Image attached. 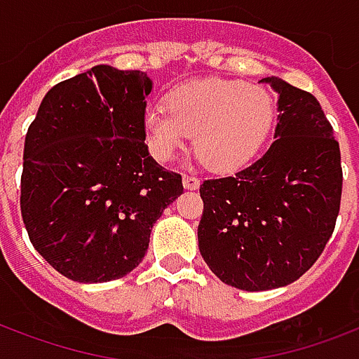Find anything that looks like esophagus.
I'll list each match as a JSON object with an SVG mask.
<instances>
[{
	"instance_id": "obj_1",
	"label": "esophagus",
	"mask_w": 359,
	"mask_h": 359,
	"mask_svg": "<svg viewBox=\"0 0 359 359\" xmlns=\"http://www.w3.org/2000/svg\"><path fill=\"white\" fill-rule=\"evenodd\" d=\"M182 184L187 190H198L200 188V180L196 179V177H190V175H184L182 177Z\"/></svg>"
}]
</instances>
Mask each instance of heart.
Returning a JSON list of instances; mask_svg holds the SVG:
<instances>
[{
	"mask_svg": "<svg viewBox=\"0 0 359 359\" xmlns=\"http://www.w3.org/2000/svg\"><path fill=\"white\" fill-rule=\"evenodd\" d=\"M276 118L272 95L261 85L220 78L192 79L172 87L165 106H148L140 118L146 146L167 163L194 146L213 171L249 163L266 142Z\"/></svg>",
	"mask_w": 359,
	"mask_h": 359,
	"instance_id": "obj_1",
	"label": "heart"
}]
</instances>
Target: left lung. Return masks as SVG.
<instances>
[{
	"instance_id": "obj_1",
	"label": "left lung",
	"mask_w": 359,
	"mask_h": 359,
	"mask_svg": "<svg viewBox=\"0 0 359 359\" xmlns=\"http://www.w3.org/2000/svg\"><path fill=\"white\" fill-rule=\"evenodd\" d=\"M278 93L274 142L233 177L203 180L200 253L220 281L243 291L301 278L335 230L342 169L333 127L314 95L264 78Z\"/></svg>"
}]
</instances>
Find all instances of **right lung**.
<instances>
[{"mask_svg": "<svg viewBox=\"0 0 359 359\" xmlns=\"http://www.w3.org/2000/svg\"><path fill=\"white\" fill-rule=\"evenodd\" d=\"M152 79L108 65L60 81L24 140L20 211L32 245L79 283L123 278L139 266L180 175L156 163L140 118Z\"/></svg>", "mask_w": 359, "mask_h": 359, "instance_id": "right-lung-1", "label": "right lung"}]
</instances>
